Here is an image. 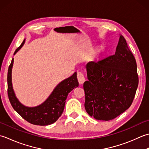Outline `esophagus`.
Listing matches in <instances>:
<instances>
[{"instance_id": "esophagus-1", "label": "esophagus", "mask_w": 149, "mask_h": 149, "mask_svg": "<svg viewBox=\"0 0 149 149\" xmlns=\"http://www.w3.org/2000/svg\"><path fill=\"white\" fill-rule=\"evenodd\" d=\"M77 78L78 80V82L80 83V84H83L85 81H86V78H85L84 74L81 73V72H78L77 74Z\"/></svg>"}]
</instances>
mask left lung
I'll list each match as a JSON object with an SVG mask.
<instances>
[{"mask_svg": "<svg viewBox=\"0 0 149 149\" xmlns=\"http://www.w3.org/2000/svg\"><path fill=\"white\" fill-rule=\"evenodd\" d=\"M120 35L114 54L86 64L85 109L96 120L109 121L131 105L138 86L137 65L125 38Z\"/></svg>", "mask_w": 149, "mask_h": 149, "instance_id": "1", "label": "left lung"}]
</instances>
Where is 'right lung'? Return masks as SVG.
I'll return each instance as SVG.
<instances>
[{
    "label": "right lung",
    "mask_w": 149,
    "mask_h": 149,
    "mask_svg": "<svg viewBox=\"0 0 149 149\" xmlns=\"http://www.w3.org/2000/svg\"><path fill=\"white\" fill-rule=\"evenodd\" d=\"M26 38L15 51L14 55L25 44ZM14 58L11 60L8 72V94L10 102L14 109L24 120L36 125H47L53 124L58 119L63 111L68 94L79 85L77 73L65 78L54 87L48 98L41 104L35 107H28L21 103L15 95L12 84V68Z\"/></svg>",
    "instance_id": "obj_1"
}]
</instances>
